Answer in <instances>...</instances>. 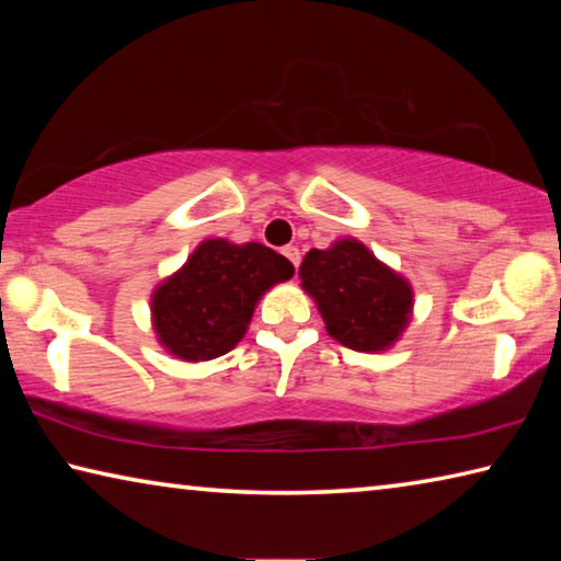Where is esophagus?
<instances>
[{"label":"esophagus","mask_w":561,"mask_h":561,"mask_svg":"<svg viewBox=\"0 0 561 561\" xmlns=\"http://www.w3.org/2000/svg\"><path fill=\"white\" fill-rule=\"evenodd\" d=\"M282 254L284 257H287L291 264H294V270L299 267V262H301V252H299V247H294V244H289V247H284L282 250Z\"/></svg>","instance_id":"esophagus-1"}]
</instances>
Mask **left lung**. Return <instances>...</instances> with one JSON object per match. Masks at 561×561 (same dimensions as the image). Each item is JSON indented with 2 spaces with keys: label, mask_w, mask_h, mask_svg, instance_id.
Wrapping results in <instances>:
<instances>
[{
  "label": "left lung",
  "mask_w": 561,
  "mask_h": 561,
  "mask_svg": "<svg viewBox=\"0 0 561 561\" xmlns=\"http://www.w3.org/2000/svg\"><path fill=\"white\" fill-rule=\"evenodd\" d=\"M299 279L329 336L341 346L378 354L391 348L411 324V282L354 237H341L327 250H309Z\"/></svg>",
  "instance_id": "8db88e82"
}]
</instances>
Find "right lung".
I'll return each mask as SVG.
<instances>
[{"label": "right lung", "mask_w": 561, "mask_h": 561, "mask_svg": "<svg viewBox=\"0 0 561 561\" xmlns=\"http://www.w3.org/2000/svg\"><path fill=\"white\" fill-rule=\"evenodd\" d=\"M291 274V262L260 242L203 240L150 294L158 344L187 364L227 354L250 329L262 294Z\"/></svg>", "instance_id": "add662e5"}]
</instances>
